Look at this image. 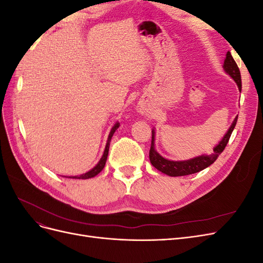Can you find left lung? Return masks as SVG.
I'll list each match as a JSON object with an SVG mask.
<instances>
[{"instance_id": "8db88e82", "label": "left lung", "mask_w": 263, "mask_h": 263, "mask_svg": "<svg viewBox=\"0 0 263 263\" xmlns=\"http://www.w3.org/2000/svg\"><path fill=\"white\" fill-rule=\"evenodd\" d=\"M224 69L226 72L232 77L236 81L238 87L241 91V76L239 68H238L236 61L234 60L232 53L229 51L226 54V59L224 61ZM237 118L233 122L232 126L229 127L227 134L221 139L219 144L214 148V153L211 155H203L200 157H196L193 159H190L186 161H171L168 159H164L159 155L155 150V132L153 130V138H151V146L149 150V159L150 162L153 164L156 169L161 171L164 174H168L170 177H182V176H187V174H193L198 171H202L205 168H208L212 163L215 162V160L218 158V156L224 151L225 147L228 144V140L230 138V135H232L236 123Z\"/></svg>"}]
</instances>
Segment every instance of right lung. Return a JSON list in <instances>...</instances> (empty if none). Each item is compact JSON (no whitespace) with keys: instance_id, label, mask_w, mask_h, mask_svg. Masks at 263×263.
Returning a JSON list of instances; mask_svg holds the SVG:
<instances>
[{"instance_id":"add662e5","label":"right lung","mask_w":263,"mask_h":263,"mask_svg":"<svg viewBox=\"0 0 263 263\" xmlns=\"http://www.w3.org/2000/svg\"><path fill=\"white\" fill-rule=\"evenodd\" d=\"M119 124L116 123L114 125V127L112 128V130H110L109 135H108V139H107V144H106V147H105V150H104V154H103L101 160L99 161V163L94 166V168L92 170H90L89 172H86L84 174H81V176H77V177H69L70 179H90V178H93L97 176V174H99L103 168L105 166V162H106V159H107V155H108V149H109V142H110V139H112V136L113 134L115 133V130L118 128Z\"/></svg>"}]
</instances>
